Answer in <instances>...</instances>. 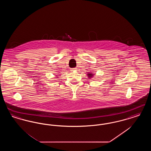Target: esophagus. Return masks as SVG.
Masks as SVG:
<instances>
[{"label":"esophagus","mask_w":151,"mask_h":151,"mask_svg":"<svg viewBox=\"0 0 151 151\" xmlns=\"http://www.w3.org/2000/svg\"><path fill=\"white\" fill-rule=\"evenodd\" d=\"M76 70H77V68H72V69L71 70V71H76Z\"/></svg>","instance_id":"34e87169"}]
</instances>
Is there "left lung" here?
Instances as JSON below:
<instances>
[{
	"mask_svg": "<svg viewBox=\"0 0 151 151\" xmlns=\"http://www.w3.org/2000/svg\"><path fill=\"white\" fill-rule=\"evenodd\" d=\"M94 75V74L92 73H87V76H88L89 78H92V77H93Z\"/></svg>",
	"mask_w": 151,
	"mask_h": 151,
	"instance_id": "8db88e82",
	"label": "left lung"
}]
</instances>
